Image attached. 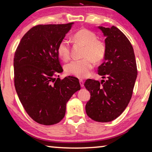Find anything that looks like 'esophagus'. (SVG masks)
Returning a JSON list of instances; mask_svg holds the SVG:
<instances>
[{
  "instance_id": "34e87169",
  "label": "esophagus",
  "mask_w": 152,
  "mask_h": 152,
  "mask_svg": "<svg viewBox=\"0 0 152 152\" xmlns=\"http://www.w3.org/2000/svg\"><path fill=\"white\" fill-rule=\"evenodd\" d=\"M79 83H80V85L82 87H83V86H84V81L83 80H80Z\"/></svg>"
}]
</instances>
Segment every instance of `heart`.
<instances>
[{
  "label": "heart",
  "mask_w": 152,
  "mask_h": 152,
  "mask_svg": "<svg viewBox=\"0 0 152 152\" xmlns=\"http://www.w3.org/2000/svg\"><path fill=\"white\" fill-rule=\"evenodd\" d=\"M74 39L77 42L85 45L83 56L85 58L73 60L65 67L66 72L69 75L79 78L87 77L93 67L92 59L99 61L104 57L106 48L104 43L97 40V37L92 31L87 29L78 30L74 35ZM59 56L64 60L67 61L70 57V46L67 40L64 39L59 43L57 47Z\"/></svg>",
  "instance_id": "1"
}]
</instances>
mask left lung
Listing matches in <instances>:
<instances>
[{"label": "left lung", "instance_id": "1", "mask_svg": "<svg viewBox=\"0 0 152 152\" xmlns=\"http://www.w3.org/2000/svg\"><path fill=\"white\" fill-rule=\"evenodd\" d=\"M105 37L104 62L98 67V74L107 80L101 83L88 79L85 83L91 98L85 110L89 118L108 122L124 112L131 100L137 76L135 56L132 45L115 26H99Z\"/></svg>", "mask_w": 152, "mask_h": 152}]
</instances>
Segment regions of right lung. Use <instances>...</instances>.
Listing matches in <instances>:
<instances>
[{
    "label": "right lung",
    "instance_id": "1",
    "mask_svg": "<svg viewBox=\"0 0 152 152\" xmlns=\"http://www.w3.org/2000/svg\"><path fill=\"white\" fill-rule=\"evenodd\" d=\"M73 24L34 26L21 38L14 55L17 94L28 114L40 124L61 121L67 102L80 89L76 77L55 78L63 72L57 47Z\"/></svg>",
    "mask_w": 152,
    "mask_h": 152
}]
</instances>
